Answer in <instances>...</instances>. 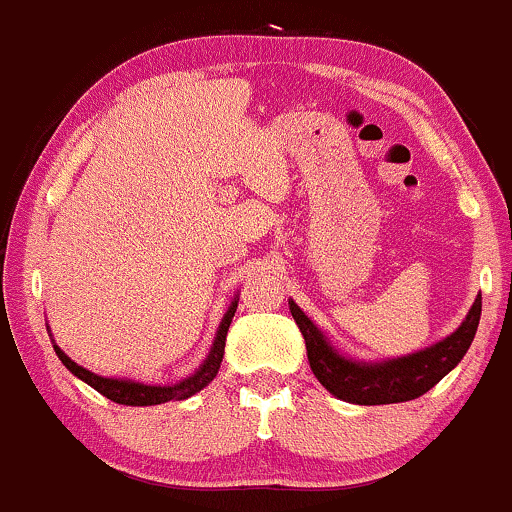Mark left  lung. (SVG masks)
Masks as SVG:
<instances>
[{
	"mask_svg": "<svg viewBox=\"0 0 512 512\" xmlns=\"http://www.w3.org/2000/svg\"><path fill=\"white\" fill-rule=\"evenodd\" d=\"M292 318L297 321L306 342V357L321 386L335 398L352 405H393L429 393L431 388L450 374L470 350L482 316V294H477L465 321L448 338L424 350L366 362L340 352L321 328L290 299Z\"/></svg>",
	"mask_w": 512,
	"mask_h": 512,
	"instance_id": "left-lung-1",
	"label": "left lung"
}]
</instances>
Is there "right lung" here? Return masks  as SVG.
<instances>
[{"label": "right lung", "mask_w": 512, "mask_h": 512, "mask_svg": "<svg viewBox=\"0 0 512 512\" xmlns=\"http://www.w3.org/2000/svg\"><path fill=\"white\" fill-rule=\"evenodd\" d=\"M237 302L239 297L234 294V299L227 306L225 316H222L218 333H215L213 345H210L208 357L203 359V364L198 366L191 376L182 378L179 383H170V386H155V383H143V381H134V378H114V376H100L93 374V371L83 369L81 364H76L74 359L66 354L57 342H52L54 352L57 357L62 359V364L71 371L76 378H81L83 383H88L90 388L98 390L100 395H105L107 400L117 402V405H129V407H148V405H162V402L170 400H186L191 395H196L198 390H203L218 376L222 354H225V340H227V330H230V323L234 318V311H237ZM52 338V333H50Z\"/></svg>", "instance_id": "1"}]
</instances>
